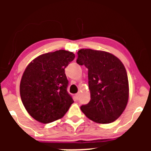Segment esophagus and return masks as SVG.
<instances>
[{
    "label": "esophagus",
    "instance_id": "34e87169",
    "mask_svg": "<svg viewBox=\"0 0 151 151\" xmlns=\"http://www.w3.org/2000/svg\"><path fill=\"white\" fill-rule=\"evenodd\" d=\"M75 96H76V97H77V99H79V93H76Z\"/></svg>",
    "mask_w": 151,
    "mask_h": 151
}]
</instances>
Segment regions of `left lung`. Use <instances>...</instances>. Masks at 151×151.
Returning a JSON list of instances; mask_svg holds the SVG:
<instances>
[{"label":"left lung","mask_w":151,"mask_h":151,"mask_svg":"<svg viewBox=\"0 0 151 151\" xmlns=\"http://www.w3.org/2000/svg\"><path fill=\"white\" fill-rule=\"evenodd\" d=\"M77 64L88 69L91 100L81 110L91 121L110 124L125 110L129 100L127 72L122 62L112 54L91 49L77 52Z\"/></svg>","instance_id":"8db88e82"}]
</instances>
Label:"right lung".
I'll list each match as a JSON object with an SVG mask.
<instances>
[{
  "label": "right lung",
  "mask_w": 151,
  "mask_h": 151,
  "mask_svg": "<svg viewBox=\"0 0 151 151\" xmlns=\"http://www.w3.org/2000/svg\"><path fill=\"white\" fill-rule=\"evenodd\" d=\"M75 58L64 50L40 55L26 67L20 81L22 104L33 119L48 124L61 119L73 103L65 69Z\"/></svg>",
  "instance_id": "right-lung-1"
}]
</instances>
